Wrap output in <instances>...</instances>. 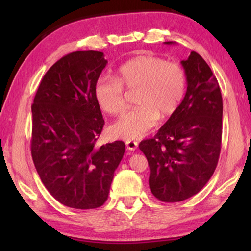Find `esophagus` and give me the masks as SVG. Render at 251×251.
I'll return each mask as SVG.
<instances>
[{
	"label": "esophagus",
	"mask_w": 251,
	"mask_h": 251,
	"mask_svg": "<svg viewBox=\"0 0 251 251\" xmlns=\"http://www.w3.org/2000/svg\"><path fill=\"white\" fill-rule=\"evenodd\" d=\"M125 144H126L127 150L128 151H135V150H137V147H138V143L135 141H126Z\"/></svg>",
	"instance_id": "34e87169"
}]
</instances>
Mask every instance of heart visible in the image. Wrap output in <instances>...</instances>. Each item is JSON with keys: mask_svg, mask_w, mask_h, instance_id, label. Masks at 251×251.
Returning a JSON list of instances; mask_svg holds the SVG:
<instances>
[{"mask_svg": "<svg viewBox=\"0 0 251 251\" xmlns=\"http://www.w3.org/2000/svg\"><path fill=\"white\" fill-rule=\"evenodd\" d=\"M186 84V71L180 63L155 55H139L118 67L115 77L97 80L94 96L105 113L120 115L126 106L124 88L137 90V107L109 127L113 138L135 141L150 133L159 116L166 118L176 112L185 96Z\"/></svg>", "mask_w": 251, "mask_h": 251, "instance_id": "obj_1", "label": "heart"}]
</instances>
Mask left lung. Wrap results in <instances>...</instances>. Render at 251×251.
<instances>
[{
    "label": "left lung",
    "mask_w": 251,
    "mask_h": 251,
    "mask_svg": "<svg viewBox=\"0 0 251 251\" xmlns=\"http://www.w3.org/2000/svg\"><path fill=\"white\" fill-rule=\"evenodd\" d=\"M181 65L187 77L184 100L155 137L139 144L150 165L151 192L165 202L182 201L201 192L217 167L222 150L218 80L196 52Z\"/></svg>",
    "instance_id": "8db88e82"
}]
</instances>
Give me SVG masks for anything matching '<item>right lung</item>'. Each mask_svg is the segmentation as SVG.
<instances>
[{
  "label": "right lung",
  "instance_id": "right-lung-1",
  "mask_svg": "<svg viewBox=\"0 0 251 251\" xmlns=\"http://www.w3.org/2000/svg\"><path fill=\"white\" fill-rule=\"evenodd\" d=\"M106 64L96 50L65 55L46 72L32 105L37 174L57 201L75 209L104 205L125 152L122 141L95 146L105 122L94 88Z\"/></svg>",
  "mask_w": 251,
  "mask_h": 251
}]
</instances>
